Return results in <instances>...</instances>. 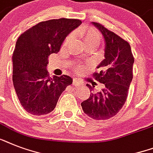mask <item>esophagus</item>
Returning a JSON list of instances; mask_svg holds the SVG:
<instances>
[{
    "label": "esophagus",
    "instance_id": "34e87169",
    "mask_svg": "<svg viewBox=\"0 0 153 153\" xmlns=\"http://www.w3.org/2000/svg\"><path fill=\"white\" fill-rule=\"evenodd\" d=\"M73 85H74V86H79V85H80L79 81H78V79H73Z\"/></svg>",
    "mask_w": 153,
    "mask_h": 153
}]
</instances>
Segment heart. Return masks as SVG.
<instances>
[{
	"label": "heart",
	"mask_w": 153,
	"mask_h": 153,
	"mask_svg": "<svg viewBox=\"0 0 153 153\" xmlns=\"http://www.w3.org/2000/svg\"><path fill=\"white\" fill-rule=\"evenodd\" d=\"M79 35L83 39L84 42L86 44H91V43H96L98 44L100 42L101 36L100 33L98 30L94 28V27H85V28H82L79 30ZM71 36H69L67 37L66 40H65V44H67L68 42L71 40Z\"/></svg>",
	"instance_id": "1"
}]
</instances>
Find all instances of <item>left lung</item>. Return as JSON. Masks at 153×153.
<instances>
[{"instance_id": "left-lung-1", "label": "left lung", "mask_w": 153, "mask_h": 153, "mask_svg": "<svg viewBox=\"0 0 153 153\" xmlns=\"http://www.w3.org/2000/svg\"><path fill=\"white\" fill-rule=\"evenodd\" d=\"M93 24L105 40V59L97 67L99 71L94 72L93 76L105 87L98 94H93V86L86 84L91 95L81 105L91 118L106 120L115 116L126 103L133 76L134 58L130 44L126 40L99 23Z\"/></svg>"}]
</instances>
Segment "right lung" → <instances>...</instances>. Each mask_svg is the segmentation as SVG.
I'll list each match as a JSON object with an SVG mask.
<instances>
[{"label":"right lung","instance_id":"obj_1","mask_svg":"<svg viewBox=\"0 0 153 153\" xmlns=\"http://www.w3.org/2000/svg\"><path fill=\"white\" fill-rule=\"evenodd\" d=\"M79 19L60 18L37 24L18 38L13 55V81L23 108L33 115L53 111L72 83L68 75L49 77L48 57L59 51L65 38L80 25Z\"/></svg>","mask_w":153,"mask_h":153}]
</instances>
